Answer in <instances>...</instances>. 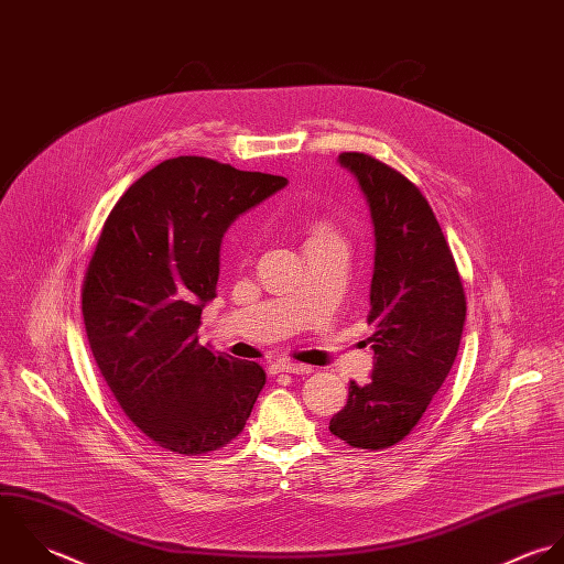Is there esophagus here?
Wrapping results in <instances>:
<instances>
[{"instance_id": "34e87169", "label": "esophagus", "mask_w": 564, "mask_h": 564, "mask_svg": "<svg viewBox=\"0 0 564 564\" xmlns=\"http://www.w3.org/2000/svg\"><path fill=\"white\" fill-rule=\"evenodd\" d=\"M273 372H286V375H311L313 368L304 364H293V361H278L273 366Z\"/></svg>"}]
</instances>
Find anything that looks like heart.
Here are the masks:
<instances>
[{"label":"heart","instance_id":"1","mask_svg":"<svg viewBox=\"0 0 564 564\" xmlns=\"http://www.w3.org/2000/svg\"><path fill=\"white\" fill-rule=\"evenodd\" d=\"M324 238H335V234H333L326 225L319 223V225H315V227L311 229V242H313V240H324Z\"/></svg>","mask_w":564,"mask_h":564}]
</instances>
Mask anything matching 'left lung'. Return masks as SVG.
Returning <instances> with one entry per match:
<instances>
[{"instance_id": "left-lung-1", "label": "left lung", "mask_w": 564, "mask_h": 564, "mask_svg": "<svg viewBox=\"0 0 564 564\" xmlns=\"http://www.w3.org/2000/svg\"><path fill=\"white\" fill-rule=\"evenodd\" d=\"M375 225L368 339L375 370L350 382L330 433L355 448L398 444L420 422L451 372L466 322L464 286L440 223L404 175L366 153H341Z\"/></svg>"}]
</instances>
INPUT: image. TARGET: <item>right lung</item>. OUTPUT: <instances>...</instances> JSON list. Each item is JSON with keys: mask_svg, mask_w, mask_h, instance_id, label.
Listing matches in <instances>:
<instances>
[{"mask_svg": "<svg viewBox=\"0 0 564 564\" xmlns=\"http://www.w3.org/2000/svg\"><path fill=\"white\" fill-rule=\"evenodd\" d=\"M207 158L166 160L111 209L83 286L91 355L116 400L162 448L205 455L242 429L267 375L198 344L227 227L284 188Z\"/></svg>", "mask_w": 564, "mask_h": 564, "instance_id": "obj_1", "label": "right lung"}]
</instances>
